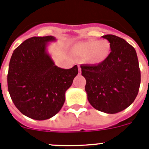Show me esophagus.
I'll return each instance as SVG.
<instances>
[{"instance_id": "obj_1", "label": "esophagus", "mask_w": 149, "mask_h": 149, "mask_svg": "<svg viewBox=\"0 0 149 149\" xmlns=\"http://www.w3.org/2000/svg\"><path fill=\"white\" fill-rule=\"evenodd\" d=\"M78 68H79V73H81V68H80V66L79 65V66H78Z\"/></svg>"}]
</instances>
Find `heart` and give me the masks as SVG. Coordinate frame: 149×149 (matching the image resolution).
<instances>
[{
    "label": "heart",
    "instance_id": "1",
    "mask_svg": "<svg viewBox=\"0 0 149 149\" xmlns=\"http://www.w3.org/2000/svg\"><path fill=\"white\" fill-rule=\"evenodd\" d=\"M73 50L78 56H87V60L91 64H100L109 56L111 45L106 40H91L79 43Z\"/></svg>",
    "mask_w": 149,
    "mask_h": 149
}]
</instances>
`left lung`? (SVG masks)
Instances as JSON below:
<instances>
[{"label": "left lung", "instance_id": "1", "mask_svg": "<svg viewBox=\"0 0 149 149\" xmlns=\"http://www.w3.org/2000/svg\"><path fill=\"white\" fill-rule=\"evenodd\" d=\"M111 50L98 65H81L90 104L98 111L116 113L131 105L140 85V70L134 48L123 38L105 35Z\"/></svg>", "mask_w": 149, "mask_h": 149}]
</instances>
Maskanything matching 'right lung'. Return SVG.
I'll return each mask as SVG.
<instances>
[{
	"instance_id": "right-lung-1",
	"label": "right lung",
	"mask_w": 149,
	"mask_h": 149,
	"mask_svg": "<svg viewBox=\"0 0 149 149\" xmlns=\"http://www.w3.org/2000/svg\"><path fill=\"white\" fill-rule=\"evenodd\" d=\"M51 36L32 37L16 48L9 61L8 91L21 113L36 120L53 117L62 108L65 92L78 74V67L62 69L47 53Z\"/></svg>"
}]
</instances>
